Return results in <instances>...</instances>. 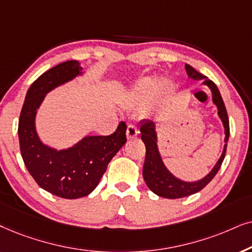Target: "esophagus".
I'll return each instance as SVG.
<instances>
[{
  "instance_id": "obj_1",
  "label": "esophagus",
  "mask_w": 252,
  "mask_h": 252,
  "mask_svg": "<svg viewBox=\"0 0 252 252\" xmlns=\"http://www.w3.org/2000/svg\"><path fill=\"white\" fill-rule=\"evenodd\" d=\"M137 135H138V129L135 126H132V124L128 126V129H126V137H128V139L135 138Z\"/></svg>"
}]
</instances>
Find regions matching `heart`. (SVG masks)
I'll use <instances>...</instances> for the list:
<instances>
[{
  "mask_svg": "<svg viewBox=\"0 0 252 252\" xmlns=\"http://www.w3.org/2000/svg\"><path fill=\"white\" fill-rule=\"evenodd\" d=\"M169 86V82L162 83L157 78H146L133 87L131 94H130V101L135 103L145 101L156 95L161 90L168 89Z\"/></svg>",
  "mask_w": 252,
  "mask_h": 252,
  "instance_id": "heart-1",
  "label": "heart"
}]
</instances>
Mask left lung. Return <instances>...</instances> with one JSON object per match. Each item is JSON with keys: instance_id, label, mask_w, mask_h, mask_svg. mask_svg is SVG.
Segmentation results:
<instances>
[{"instance_id": "8db88e82", "label": "left lung", "mask_w": 252, "mask_h": 252, "mask_svg": "<svg viewBox=\"0 0 252 252\" xmlns=\"http://www.w3.org/2000/svg\"><path fill=\"white\" fill-rule=\"evenodd\" d=\"M186 71L188 77L192 80H204L203 84L210 89L211 94H212V102L216 105L218 109V116L221 120L224 130V145L222 153L217 161V163L211 169V172L198 181H193V182H188L176 177L172 172L167 168L165 163H163L162 158L158 149V136L156 131V123L151 120H143L140 122V135H142V140L145 144L146 147V156L145 162L143 167V177L145 181L146 186L149 189L158 196L163 197V198L176 199L182 198V197L190 196L198 192L205 188L213 177L217 175L219 172L221 163L224 159V154H226V147L229 138V121H228V115L226 107H224L223 100L221 98V94L218 90L216 84L212 80L207 79L206 76L194 70L192 66L186 64Z\"/></svg>"}]
</instances>
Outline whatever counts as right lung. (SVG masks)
I'll return each instance as SVG.
<instances>
[{"mask_svg": "<svg viewBox=\"0 0 252 252\" xmlns=\"http://www.w3.org/2000/svg\"><path fill=\"white\" fill-rule=\"evenodd\" d=\"M84 73L76 60L60 63L42 73L26 93L18 123L22 158L40 188L65 199L87 196L95 189L107 166L126 143V126L121 122L109 136H85L71 147L46 145L36 132L35 117L47 93Z\"/></svg>", "mask_w": 252, "mask_h": 252, "instance_id": "1", "label": "right lung"}]
</instances>
